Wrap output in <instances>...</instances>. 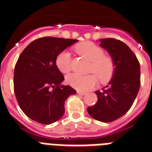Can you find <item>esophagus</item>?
I'll return each mask as SVG.
<instances>
[{"label": "esophagus", "mask_w": 152, "mask_h": 152, "mask_svg": "<svg viewBox=\"0 0 152 152\" xmlns=\"http://www.w3.org/2000/svg\"><path fill=\"white\" fill-rule=\"evenodd\" d=\"M77 93L78 94V95H81V96H84V95H85V94H86V92H85V91H77Z\"/></svg>", "instance_id": "1"}]
</instances>
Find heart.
<instances>
[{"label": "heart", "instance_id": "obj_1", "mask_svg": "<svg viewBox=\"0 0 152 152\" xmlns=\"http://www.w3.org/2000/svg\"><path fill=\"white\" fill-rule=\"evenodd\" d=\"M75 52L91 62L88 72L91 75L81 76L71 74L66 77L68 85L81 91H87L95 87L98 82L107 84L113 79L116 65L112 56L105 55L104 50L91 42H83L75 46ZM56 65L61 73L67 74L71 69L70 53L67 51L60 53L56 58Z\"/></svg>", "mask_w": 152, "mask_h": 152}]
</instances>
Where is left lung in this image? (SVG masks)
I'll return each instance as SVG.
<instances>
[{
  "mask_svg": "<svg viewBox=\"0 0 152 152\" xmlns=\"http://www.w3.org/2000/svg\"><path fill=\"white\" fill-rule=\"evenodd\" d=\"M99 42L114 60L115 74L102 91H96L97 102L87 110L95 120L108 123L124 116L132 106L141 85V70L135 54L122 41L110 38Z\"/></svg>",
  "mask_w": 152,
  "mask_h": 152,
  "instance_id": "obj_1",
  "label": "left lung"
}]
</instances>
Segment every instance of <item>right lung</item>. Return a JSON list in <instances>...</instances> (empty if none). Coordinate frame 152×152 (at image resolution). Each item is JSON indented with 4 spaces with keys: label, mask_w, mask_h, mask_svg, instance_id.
Returning a JSON list of instances; mask_svg holds the SVG:
<instances>
[{
    "label": "right lung",
    "mask_w": 152,
    "mask_h": 152,
    "mask_svg": "<svg viewBox=\"0 0 152 152\" xmlns=\"http://www.w3.org/2000/svg\"><path fill=\"white\" fill-rule=\"evenodd\" d=\"M77 41L42 37L31 42L19 56L14 72V91L20 108L30 119L51 124L64 114L65 101L76 91L61 85L64 77L56 58Z\"/></svg>",
    "instance_id": "add662e5"
}]
</instances>
